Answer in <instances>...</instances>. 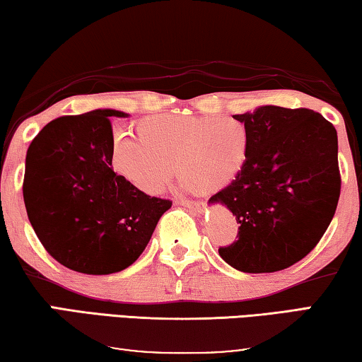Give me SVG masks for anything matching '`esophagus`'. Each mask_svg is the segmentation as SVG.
Listing matches in <instances>:
<instances>
[{"mask_svg": "<svg viewBox=\"0 0 362 362\" xmlns=\"http://www.w3.org/2000/svg\"><path fill=\"white\" fill-rule=\"evenodd\" d=\"M177 204L185 205V207L191 209V210H196V212H202V210H204V204L202 202H194V200L180 199V200H177Z\"/></svg>", "mask_w": 362, "mask_h": 362, "instance_id": "esophagus-1", "label": "esophagus"}]
</instances>
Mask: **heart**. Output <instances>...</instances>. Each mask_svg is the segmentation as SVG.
Masks as SVG:
<instances>
[{
  "instance_id": "1",
  "label": "heart",
  "mask_w": 362,
  "mask_h": 362,
  "mask_svg": "<svg viewBox=\"0 0 362 362\" xmlns=\"http://www.w3.org/2000/svg\"><path fill=\"white\" fill-rule=\"evenodd\" d=\"M137 135L116 132L108 150L113 173L139 191L158 194L175 173L200 194L226 187L249 155L246 126L233 118L157 115L136 124Z\"/></svg>"
}]
</instances>
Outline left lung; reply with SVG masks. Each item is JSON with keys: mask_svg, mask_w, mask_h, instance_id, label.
<instances>
[{"mask_svg": "<svg viewBox=\"0 0 362 362\" xmlns=\"http://www.w3.org/2000/svg\"><path fill=\"white\" fill-rule=\"evenodd\" d=\"M249 134L247 162L210 197L236 216L238 239L218 252L246 274H272L304 259L335 215L341 191L338 137L308 108L260 107L235 115Z\"/></svg>", "mask_w": 362, "mask_h": 362, "instance_id": "8db88e82", "label": "left lung"}]
</instances>
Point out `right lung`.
Masks as SVG:
<instances>
[{
	"instance_id": "right-lung-1",
	"label": "right lung",
	"mask_w": 362,
	"mask_h": 362,
	"mask_svg": "<svg viewBox=\"0 0 362 362\" xmlns=\"http://www.w3.org/2000/svg\"><path fill=\"white\" fill-rule=\"evenodd\" d=\"M110 116L126 115L95 110L53 119L25 157L22 194L33 231L54 260L87 275L134 264L171 207L111 171Z\"/></svg>"
}]
</instances>
